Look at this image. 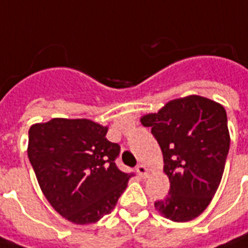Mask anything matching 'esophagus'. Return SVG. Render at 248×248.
<instances>
[{"mask_svg":"<svg viewBox=\"0 0 248 248\" xmlns=\"http://www.w3.org/2000/svg\"><path fill=\"white\" fill-rule=\"evenodd\" d=\"M137 173L140 175L141 178H145V177L148 175V169H147V166L140 164V165L137 166Z\"/></svg>","mask_w":248,"mask_h":248,"instance_id":"1","label":"esophagus"}]
</instances>
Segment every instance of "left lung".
Here are the masks:
<instances>
[{
  "label": "left lung",
  "mask_w": 248,
  "mask_h": 248,
  "mask_svg": "<svg viewBox=\"0 0 248 248\" xmlns=\"http://www.w3.org/2000/svg\"><path fill=\"white\" fill-rule=\"evenodd\" d=\"M140 121L160 144L170 182L169 194L155 202V208L175 222L194 220L216 194L229 154L224 107L192 94L169 101Z\"/></svg>",
  "instance_id": "8db88e82"
}]
</instances>
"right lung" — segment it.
<instances>
[{
	"label": "right lung",
	"instance_id": "right-lung-1",
	"mask_svg": "<svg viewBox=\"0 0 248 248\" xmlns=\"http://www.w3.org/2000/svg\"><path fill=\"white\" fill-rule=\"evenodd\" d=\"M90 120L53 118L32 124L28 158L45 198L62 217L93 224L114 209L134 173L116 165L121 147Z\"/></svg>",
	"mask_w": 248,
	"mask_h": 248
}]
</instances>
